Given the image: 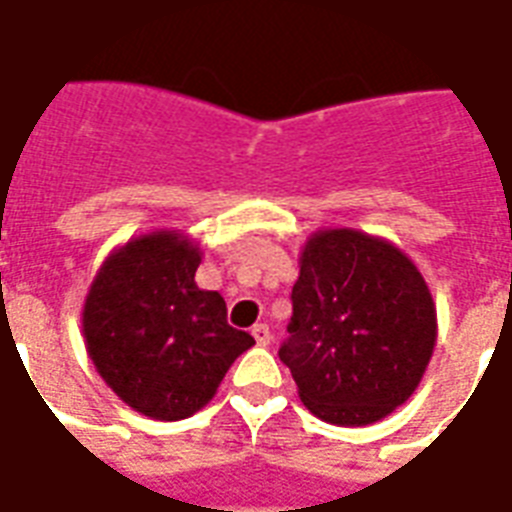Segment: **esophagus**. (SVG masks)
<instances>
[{"label":"esophagus","mask_w":512,"mask_h":512,"mask_svg":"<svg viewBox=\"0 0 512 512\" xmlns=\"http://www.w3.org/2000/svg\"><path fill=\"white\" fill-rule=\"evenodd\" d=\"M253 338H256V343H259V346H270V341H272V333H270V327H267V324H253Z\"/></svg>","instance_id":"1"}]
</instances>
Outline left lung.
Wrapping results in <instances>:
<instances>
[{
	"label": "left lung",
	"instance_id": "left-lung-1",
	"mask_svg": "<svg viewBox=\"0 0 512 512\" xmlns=\"http://www.w3.org/2000/svg\"><path fill=\"white\" fill-rule=\"evenodd\" d=\"M281 346L300 401L333 425H371L417 390L436 346L428 283L398 245L322 229L300 253Z\"/></svg>",
	"mask_w": 512,
	"mask_h": 512
}]
</instances>
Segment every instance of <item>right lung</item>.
<instances>
[{
    "mask_svg": "<svg viewBox=\"0 0 512 512\" xmlns=\"http://www.w3.org/2000/svg\"><path fill=\"white\" fill-rule=\"evenodd\" d=\"M199 242L177 229L138 234L108 253L81 324L103 382L144 417L185 420L210 404L253 338L226 322L218 292L199 289Z\"/></svg>",
    "mask_w": 512,
    "mask_h": 512,
    "instance_id": "right-lung-1",
    "label": "right lung"
}]
</instances>
